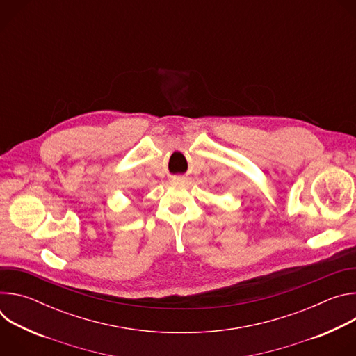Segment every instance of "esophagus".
<instances>
[{"mask_svg":"<svg viewBox=\"0 0 356 356\" xmlns=\"http://www.w3.org/2000/svg\"><path fill=\"white\" fill-rule=\"evenodd\" d=\"M173 180H176V181H180V180H183V179H180V177H175Z\"/></svg>","mask_w":356,"mask_h":356,"instance_id":"1","label":"esophagus"}]
</instances>
